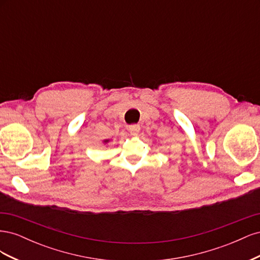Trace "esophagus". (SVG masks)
<instances>
[{
    "instance_id": "obj_1",
    "label": "esophagus",
    "mask_w": 260,
    "mask_h": 260,
    "mask_svg": "<svg viewBox=\"0 0 260 260\" xmlns=\"http://www.w3.org/2000/svg\"><path fill=\"white\" fill-rule=\"evenodd\" d=\"M129 131L132 136H137L140 132V125L139 124H131L129 125Z\"/></svg>"
}]
</instances>
